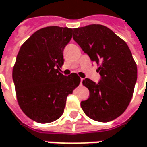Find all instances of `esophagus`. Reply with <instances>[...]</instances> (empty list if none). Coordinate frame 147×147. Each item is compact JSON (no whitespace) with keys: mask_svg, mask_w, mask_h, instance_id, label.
Listing matches in <instances>:
<instances>
[{"mask_svg":"<svg viewBox=\"0 0 147 147\" xmlns=\"http://www.w3.org/2000/svg\"><path fill=\"white\" fill-rule=\"evenodd\" d=\"M82 81H83V78H81V82H80V86L82 85Z\"/></svg>","mask_w":147,"mask_h":147,"instance_id":"esophagus-1","label":"esophagus"}]
</instances>
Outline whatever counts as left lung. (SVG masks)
Instances as JSON below:
<instances>
[{
    "mask_svg": "<svg viewBox=\"0 0 147 147\" xmlns=\"http://www.w3.org/2000/svg\"><path fill=\"white\" fill-rule=\"evenodd\" d=\"M73 39L99 67L98 83L85 78L90 96L81 102L90 119L108 122L120 117L130 103L137 81V65L127 44L107 26L92 24L74 28Z\"/></svg>",
    "mask_w": 147,
    "mask_h": 147,
    "instance_id": "obj_1",
    "label": "left lung"
}]
</instances>
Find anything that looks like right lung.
Wrapping results in <instances>:
<instances>
[{"mask_svg":"<svg viewBox=\"0 0 147 147\" xmlns=\"http://www.w3.org/2000/svg\"><path fill=\"white\" fill-rule=\"evenodd\" d=\"M73 29L57 26L35 31L21 46L13 69L18 105L34 121L46 124L64 113L67 96L80 83L75 73H60L63 51L70 41Z\"/></svg>","mask_w":147,"mask_h":147,"instance_id":"right-lung-1","label":"right lung"}]
</instances>
